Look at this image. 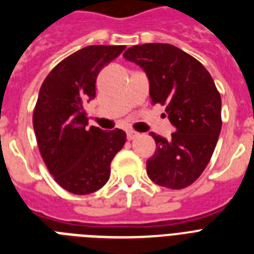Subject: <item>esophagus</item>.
<instances>
[{
    "instance_id": "obj_1",
    "label": "esophagus",
    "mask_w": 254,
    "mask_h": 254,
    "mask_svg": "<svg viewBox=\"0 0 254 254\" xmlns=\"http://www.w3.org/2000/svg\"><path fill=\"white\" fill-rule=\"evenodd\" d=\"M127 139H134L135 137H138V133L134 130H127Z\"/></svg>"
}]
</instances>
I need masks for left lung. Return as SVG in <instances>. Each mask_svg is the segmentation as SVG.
I'll return each mask as SVG.
<instances>
[{"label": "left lung", "instance_id": "8db88e82", "mask_svg": "<svg viewBox=\"0 0 254 254\" xmlns=\"http://www.w3.org/2000/svg\"><path fill=\"white\" fill-rule=\"evenodd\" d=\"M124 58L146 72L150 97L166 105L171 138L151 131L157 150L147 159L151 181L171 190L192 185L208 165L221 130V97L204 65L167 43L129 47Z\"/></svg>", "mask_w": 254, "mask_h": 254}]
</instances>
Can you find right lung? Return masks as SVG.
Here are the masks:
<instances>
[{"mask_svg": "<svg viewBox=\"0 0 254 254\" xmlns=\"http://www.w3.org/2000/svg\"><path fill=\"white\" fill-rule=\"evenodd\" d=\"M125 46H87L59 63L43 81L34 108L38 147L58 185L75 195L100 190L111 177V162L123 149L121 129L88 127L87 100L95 99L96 79Z\"/></svg>", "mask_w": 254, "mask_h": 254, "instance_id": "1", "label": "right lung"}]
</instances>
